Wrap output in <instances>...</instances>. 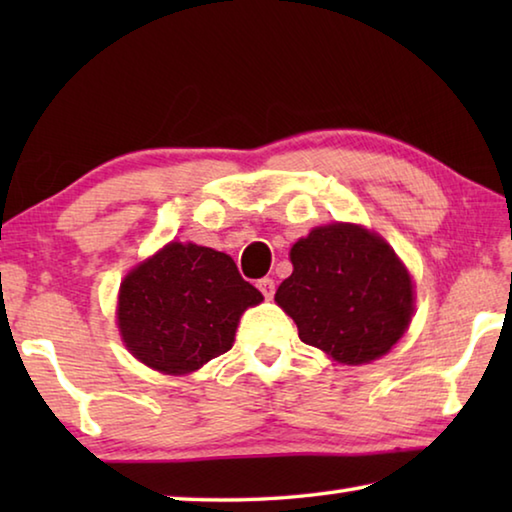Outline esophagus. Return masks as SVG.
<instances>
[{"label":"esophagus","mask_w":512,"mask_h":512,"mask_svg":"<svg viewBox=\"0 0 512 512\" xmlns=\"http://www.w3.org/2000/svg\"><path fill=\"white\" fill-rule=\"evenodd\" d=\"M257 289L262 291V296L266 300H271L275 296V282L271 280V277H262V280H257Z\"/></svg>","instance_id":"1"}]
</instances>
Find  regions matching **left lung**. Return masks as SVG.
<instances>
[{"instance_id": "left-lung-1", "label": "left lung", "mask_w": 512, "mask_h": 512, "mask_svg": "<svg viewBox=\"0 0 512 512\" xmlns=\"http://www.w3.org/2000/svg\"><path fill=\"white\" fill-rule=\"evenodd\" d=\"M291 264L275 302L302 343L357 366L386 354L409 327L411 277L391 246L359 225L311 230L291 248Z\"/></svg>"}]
</instances>
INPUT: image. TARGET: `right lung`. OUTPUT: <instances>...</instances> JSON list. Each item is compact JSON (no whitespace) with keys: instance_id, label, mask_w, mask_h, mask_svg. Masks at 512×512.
<instances>
[{"instance_id":"obj_1","label":"right lung","mask_w":512,"mask_h":512,"mask_svg":"<svg viewBox=\"0 0 512 512\" xmlns=\"http://www.w3.org/2000/svg\"><path fill=\"white\" fill-rule=\"evenodd\" d=\"M262 300L232 257L173 241L121 282L119 332L146 366L187 375L228 352L239 316Z\"/></svg>"}]
</instances>
